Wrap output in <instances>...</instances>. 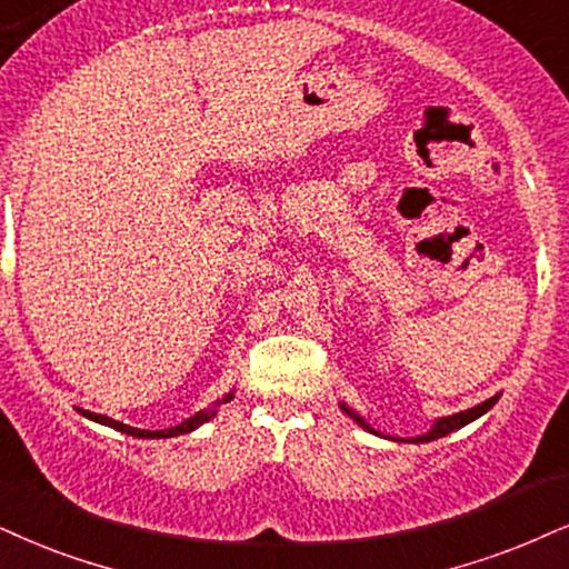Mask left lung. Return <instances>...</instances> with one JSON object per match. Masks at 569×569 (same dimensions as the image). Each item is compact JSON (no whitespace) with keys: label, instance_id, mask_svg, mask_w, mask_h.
Instances as JSON below:
<instances>
[{"label":"left lung","instance_id":"obj_1","mask_svg":"<svg viewBox=\"0 0 569 569\" xmlns=\"http://www.w3.org/2000/svg\"><path fill=\"white\" fill-rule=\"evenodd\" d=\"M496 401H499V397H493V399L483 401V405H478V407L467 409V412H459V415H451V417H441V420H438L436 426H433V430H430V433H426V436H420V438H417V441H436V438H441V436H446V433H451V430L462 428V426H467V422L478 420V417L483 415V412H488V409H491V407L496 405ZM347 412H349V409H347ZM349 415L355 417V420L359 422V426L368 428V430H372L370 426H365L362 417H357L355 412H349Z\"/></svg>","mask_w":569,"mask_h":569}]
</instances>
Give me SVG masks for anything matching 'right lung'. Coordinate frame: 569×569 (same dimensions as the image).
Here are the masks:
<instances>
[{
	"label": "right lung",
	"instance_id": "1",
	"mask_svg": "<svg viewBox=\"0 0 569 569\" xmlns=\"http://www.w3.org/2000/svg\"><path fill=\"white\" fill-rule=\"evenodd\" d=\"M231 399H233V393H228V397L222 399V405H226V401H231ZM81 412L86 417H91V420L102 422V426H110L114 430H120V433H128V436H136V438H168V436H178V433H189V430L199 428L201 422H207V420H210V417H214V409H207V412H197L193 417H189V420H183L181 426H176V428H168V430H141V428L123 426V422H118V420H110V417H104V415L86 412V409H81Z\"/></svg>",
	"mask_w": 569,
	"mask_h": 569
}]
</instances>
